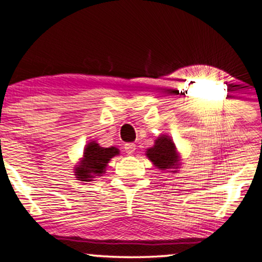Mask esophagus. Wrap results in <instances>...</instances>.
<instances>
[{"label":"esophagus","instance_id":"34e87169","mask_svg":"<svg viewBox=\"0 0 262 262\" xmlns=\"http://www.w3.org/2000/svg\"><path fill=\"white\" fill-rule=\"evenodd\" d=\"M124 149H125V151H127V154L132 155L135 151V149H137V148H135L134 143H128V144H125V145H124Z\"/></svg>","mask_w":262,"mask_h":262}]
</instances>
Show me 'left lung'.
Instances as JSON below:
<instances>
[{"label": "left lung", "instance_id": "obj_1", "mask_svg": "<svg viewBox=\"0 0 262 262\" xmlns=\"http://www.w3.org/2000/svg\"><path fill=\"white\" fill-rule=\"evenodd\" d=\"M146 158L152 162L156 169L175 173L181 166V155L177 151L172 138L161 134L155 140L151 148L146 149Z\"/></svg>", "mask_w": 262, "mask_h": 262}]
</instances>
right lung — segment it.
Returning <instances> with one entry per match:
<instances>
[{
  "label": "right lung",
  "mask_w": 262,
  "mask_h": 262,
  "mask_svg": "<svg viewBox=\"0 0 262 262\" xmlns=\"http://www.w3.org/2000/svg\"><path fill=\"white\" fill-rule=\"evenodd\" d=\"M119 155V149L116 146L103 148L97 141H90L83 149V155L75 166L74 172L79 181L90 182L96 176H102L111 159Z\"/></svg>",
  "instance_id": "obj_1"
}]
</instances>
